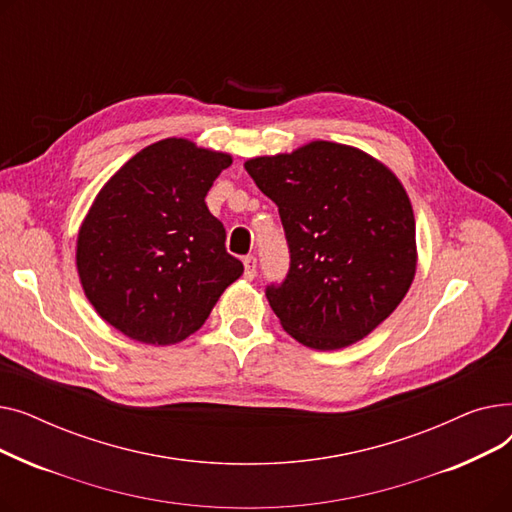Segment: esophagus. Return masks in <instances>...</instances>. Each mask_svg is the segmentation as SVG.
<instances>
[{
  "label": "esophagus",
  "instance_id": "34e87169",
  "mask_svg": "<svg viewBox=\"0 0 512 512\" xmlns=\"http://www.w3.org/2000/svg\"><path fill=\"white\" fill-rule=\"evenodd\" d=\"M242 263H245V278L253 280L257 274V259L253 255H247L245 259H242Z\"/></svg>",
  "mask_w": 512,
  "mask_h": 512
}]
</instances>
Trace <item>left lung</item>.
<instances>
[{
	"instance_id": "1",
	"label": "left lung",
	"mask_w": 512,
	"mask_h": 512,
	"mask_svg": "<svg viewBox=\"0 0 512 512\" xmlns=\"http://www.w3.org/2000/svg\"><path fill=\"white\" fill-rule=\"evenodd\" d=\"M245 168L284 226L288 272L265 286L282 328L317 351L365 338L415 278V218L398 178L367 153L328 141Z\"/></svg>"
}]
</instances>
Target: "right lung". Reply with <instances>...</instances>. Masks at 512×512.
Segmentation results:
<instances>
[{
    "instance_id": "obj_1",
    "label": "right lung",
    "mask_w": 512,
    "mask_h": 512,
    "mask_svg": "<svg viewBox=\"0 0 512 512\" xmlns=\"http://www.w3.org/2000/svg\"><path fill=\"white\" fill-rule=\"evenodd\" d=\"M232 164L186 139L139 151L97 195L76 242L87 299L132 340L166 346L197 332L240 278L205 197Z\"/></svg>"
}]
</instances>
